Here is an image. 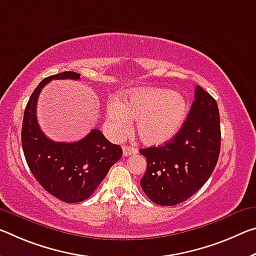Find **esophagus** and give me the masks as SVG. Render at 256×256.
Segmentation results:
<instances>
[{
    "mask_svg": "<svg viewBox=\"0 0 256 256\" xmlns=\"http://www.w3.org/2000/svg\"><path fill=\"white\" fill-rule=\"evenodd\" d=\"M133 154H136V148L130 147V146H124L123 147V155L124 156H130V155H133Z\"/></svg>",
    "mask_w": 256,
    "mask_h": 256,
    "instance_id": "esophagus-1",
    "label": "esophagus"
}]
</instances>
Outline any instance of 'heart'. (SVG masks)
I'll use <instances>...</instances> for the list:
<instances>
[{
  "label": "heart",
  "instance_id": "obj_1",
  "mask_svg": "<svg viewBox=\"0 0 256 256\" xmlns=\"http://www.w3.org/2000/svg\"><path fill=\"white\" fill-rule=\"evenodd\" d=\"M188 114V104L180 93L162 88H141L128 91L123 101L107 104L109 128L115 136L128 131L136 120V132L144 144L160 146L179 132Z\"/></svg>",
  "mask_w": 256,
  "mask_h": 256
}]
</instances>
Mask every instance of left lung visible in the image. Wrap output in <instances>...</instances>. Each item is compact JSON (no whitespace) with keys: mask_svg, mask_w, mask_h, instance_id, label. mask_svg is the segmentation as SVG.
<instances>
[{"mask_svg":"<svg viewBox=\"0 0 256 256\" xmlns=\"http://www.w3.org/2000/svg\"><path fill=\"white\" fill-rule=\"evenodd\" d=\"M220 147L218 104L197 85L188 117L173 139L162 147L140 149L147 160L141 188L155 204H180L208 180L218 163Z\"/></svg>","mask_w":256,"mask_h":256,"instance_id":"8db88e82","label":"left lung"}]
</instances>
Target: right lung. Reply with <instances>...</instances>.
Returning <instances> with one entry per match:
<instances>
[{"label":"right lung","mask_w":256,"mask_h":256,"mask_svg":"<svg viewBox=\"0 0 256 256\" xmlns=\"http://www.w3.org/2000/svg\"><path fill=\"white\" fill-rule=\"evenodd\" d=\"M78 72H64L40 82L24 112L22 144L28 168L48 194L64 202L88 200L123 155L98 128L76 142H54L40 128L36 104L42 88L52 80H80Z\"/></svg>","instance_id":"add662e5"}]
</instances>
